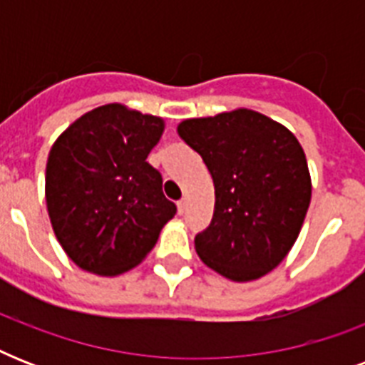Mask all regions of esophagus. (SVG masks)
Here are the masks:
<instances>
[{
	"instance_id": "1",
	"label": "esophagus",
	"mask_w": 365,
	"mask_h": 365,
	"mask_svg": "<svg viewBox=\"0 0 365 365\" xmlns=\"http://www.w3.org/2000/svg\"><path fill=\"white\" fill-rule=\"evenodd\" d=\"M185 210H187V200L185 199L178 200V214H183Z\"/></svg>"
}]
</instances>
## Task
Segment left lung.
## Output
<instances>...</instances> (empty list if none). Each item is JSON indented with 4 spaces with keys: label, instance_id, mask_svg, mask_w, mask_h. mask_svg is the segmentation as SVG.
Segmentation results:
<instances>
[{
    "label": "left lung",
    "instance_id": "8db88e82",
    "mask_svg": "<svg viewBox=\"0 0 365 365\" xmlns=\"http://www.w3.org/2000/svg\"><path fill=\"white\" fill-rule=\"evenodd\" d=\"M178 134L202 157L216 205L195 237L206 267L233 282L265 277L288 255L311 205V174L297 138L254 110L185 119Z\"/></svg>",
    "mask_w": 365,
    "mask_h": 365
}]
</instances>
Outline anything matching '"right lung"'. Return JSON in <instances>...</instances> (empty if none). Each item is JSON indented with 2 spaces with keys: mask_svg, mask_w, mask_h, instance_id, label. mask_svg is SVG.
I'll return each mask as SVG.
<instances>
[{
  "mask_svg": "<svg viewBox=\"0 0 365 365\" xmlns=\"http://www.w3.org/2000/svg\"><path fill=\"white\" fill-rule=\"evenodd\" d=\"M160 117L106 104L66 128L48 151L45 200L51 225L73 263L117 277L142 263L176 214L149 151Z\"/></svg>",
  "mask_w": 365,
  "mask_h": 365,
  "instance_id": "1",
  "label": "right lung"
}]
</instances>
